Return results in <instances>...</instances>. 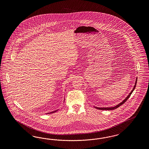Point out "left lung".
<instances>
[{"label":"left lung","mask_w":149,"mask_h":149,"mask_svg":"<svg viewBox=\"0 0 149 149\" xmlns=\"http://www.w3.org/2000/svg\"><path fill=\"white\" fill-rule=\"evenodd\" d=\"M136 81H137V78L136 79L135 85H134V87L133 88V90H132L131 92L130 93V94L127 96L126 98L124 99L122 102H121V103H120L119 104H118L117 105H115V106H114V107H107V108H104V107H103V108H99V107H95V108L99 109V110H113V109H117V108H118V107H119L120 106H121L122 104H124L125 102H126L127 100L130 98V97L131 96V94L132 93V92H133V91L134 90V89H135L136 84V82H137Z\"/></svg>","instance_id":"1"}]
</instances>
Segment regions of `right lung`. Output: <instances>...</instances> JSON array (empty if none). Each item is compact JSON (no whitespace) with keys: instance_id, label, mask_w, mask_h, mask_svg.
Here are the masks:
<instances>
[{"instance_id":"obj_1","label":"right lung","mask_w":149,"mask_h":149,"mask_svg":"<svg viewBox=\"0 0 149 149\" xmlns=\"http://www.w3.org/2000/svg\"><path fill=\"white\" fill-rule=\"evenodd\" d=\"M64 102H63V103H64ZM59 109H58V110H54V111H52V112H50V113H46V114H49V113H56V111H57Z\"/></svg>"}]
</instances>
